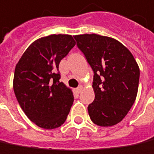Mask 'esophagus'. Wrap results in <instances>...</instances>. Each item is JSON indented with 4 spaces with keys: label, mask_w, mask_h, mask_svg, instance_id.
<instances>
[{
    "label": "esophagus",
    "mask_w": 154,
    "mask_h": 154,
    "mask_svg": "<svg viewBox=\"0 0 154 154\" xmlns=\"http://www.w3.org/2000/svg\"><path fill=\"white\" fill-rule=\"evenodd\" d=\"M84 89V86H83V85H79V87H78V88H77V89H76V91H78V92H81V91H82V90Z\"/></svg>",
    "instance_id": "obj_1"
}]
</instances>
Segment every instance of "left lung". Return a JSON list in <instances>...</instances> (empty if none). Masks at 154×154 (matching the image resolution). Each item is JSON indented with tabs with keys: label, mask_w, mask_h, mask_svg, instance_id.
I'll return each instance as SVG.
<instances>
[{
	"label": "left lung",
	"mask_w": 154,
	"mask_h": 154,
	"mask_svg": "<svg viewBox=\"0 0 154 154\" xmlns=\"http://www.w3.org/2000/svg\"><path fill=\"white\" fill-rule=\"evenodd\" d=\"M74 37L94 72L90 118L99 126H113L125 117L136 100L139 66L127 47L113 38L97 34Z\"/></svg>",
	"instance_id": "8db88e82"
}]
</instances>
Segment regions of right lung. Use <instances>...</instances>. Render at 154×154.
<instances>
[{
    "instance_id": "add662e5",
    "label": "right lung",
    "mask_w": 154,
    "mask_h": 154,
    "mask_svg": "<svg viewBox=\"0 0 154 154\" xmlns=\"http://www.w3.org/2000/svg\"><path fill=\"white\" fill-rule=\"evenodd\" d=\"M70 35H50L31 43L16 65L13 91L28 118L51 130L65 122L74 102L72 90L59 81L60 61L75 46Z\"/></svg>"
}]
</instances>
